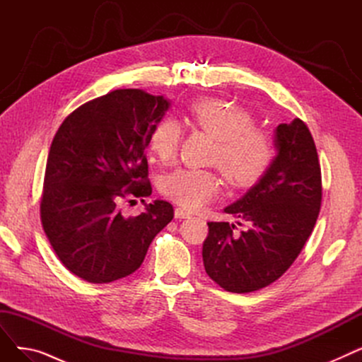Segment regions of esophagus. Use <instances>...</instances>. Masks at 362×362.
<instances>
[{"mask_svg":"<svg viewBox=\"0 0 362 362\" xmlns=\"http://www.w3.org/2000/svg\"><path fill=\"white\" fill-rule=\"evenodd\" d=\"M175 217L176 218H191V213L182 210V208H176V210H175Z\"/></svg>","mask_w":362,"mask_h":362,"instance_id":"1","label":"esophagus"}]
</instances>
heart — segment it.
Listing matches in <instances>:
<instances>
[{
    "instance_id": "b5f03b06",
    "label": "heart",
    "mask_w": 362,
    "mask_h": 362,
    "mask_svg": "<svg viewBox=\"0 0 362 362\" xmlns=\"http://www.w3.org/2000/svg\"><path fill=\"white\" fill-rule=\"evenodd\" d=\"M189 119L217 139L213 163L233 187H250L267 173L274 157L273 139L255 126L254 114L243 107L218 98H202L189 105ZM182 130L176 120L164 117L149 135V149L163 161L177 156ZM164 197L187 210L210 202L220 191V179L210 170L177 168L160 182Z\"/></svg>"
}]
</instances>
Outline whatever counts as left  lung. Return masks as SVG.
I'll list each match as a JSON object with an SVG mask.
<instances>
[{
  "label": "left lung",
  "instance_id": "obj_1",
  "mask_svg": "<svg viewBox=\"0 0 362 362\" xmlns=\"http://www.w3.org/2000/svg\"><path fill=\"white\" fill-rule=\"evenodd\" d=\"M277 156L259 182L224 208L248 224L208 223L206 274L220 288L250 293L281 277L308 240L321 206V168L311 132L300 119L276 129ZM242 226V224H240Z\"/></svg>",
  "mask_w": 362,
  "mask_h": 362
}]
</instances>
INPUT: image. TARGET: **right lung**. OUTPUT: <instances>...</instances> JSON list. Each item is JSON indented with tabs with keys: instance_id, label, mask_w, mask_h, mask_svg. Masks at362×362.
I'll list each match as a JSON object with an SVG mask.
<instances>
[{
	"instance_id": "obj_1",
	"label": "right lung",
	"mask_w": 362,
	"mask_h": 362,
	"mask_svg": "<svg viewBox=\"0 0 362 362\" xmlns=\"http://www.w3.org/2000/svg\"><path fill=\"white\" fill-rule=\"evenodd\" d=\"M170 103L142 89H117L64 119L52 139L41 197V221L64 267L104 284L136 272L149 245L173 220L156 201L136 217L120 202L149 197L145 149Z\"/></svg>"
}]
</instances>
